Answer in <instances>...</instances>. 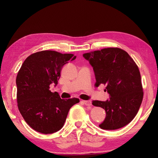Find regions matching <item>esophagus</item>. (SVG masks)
Returning a JSON list of instances; mask_svg holds the SVG:
<instances>
[{
  "label": "esophagus",
  "mask_w": 158,
  "mask_h": 158,
  "mask_svg": "<svg viewBox=\"0 0 158 158\" xmlns=\"http://www.w3.org/2000/svg\"><path fill=\"white\" fill-rule=\"evenodd\" d=\"M83 102H84V105H86V106L91 105V102H90V100H84V101H83Z\"/></svg>",
  "instance_id": "34e87169"
}]
</instances>
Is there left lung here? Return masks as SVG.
<instances>
[{"label":"left lung","instance_id":"8db88e82","mask_svg":"<svg viewBox=\"0 0 158 158\" xmlns=\"http://www.w3.org/2000/svg\"><path fill=\"white\" fill-rule=\"evenodd\" d=\"M83 56L93 67L96 86L106 84L109 95L106 101L92 102L106 111L105 119L99 127L114 130L130 123L139 109L143 95L140 73L135 61L119 48H106Z\"/></svg>","mask_w":158,"mask_h":158}]
</instances>
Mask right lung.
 Wrapping results in <instances>:
<instances>
[{"instance_id":"right-lung-1","label":"right lung","mask_w":158,"mask_h":158,"mask_svg":"<svg viewBox=\"0 0 158 158\" xmlns=\"http://www.w3.org/2000/svg\"><path fill=\"white\" fill-rule=\"evenodd\" d=\"M76 56L55 51H42L26 58L16 79L18 108L31 127L42 134L56 132L63 127L69 110L78 98L63 100L49 90L56 86L64 65Z\"/></svg>"}]
</instances>
